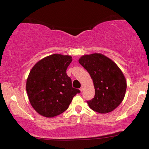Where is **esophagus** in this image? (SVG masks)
Returning <instances> with one entry per match:
<instances>
[{"label": "esophagus", "instance_id": "obj_1", "mask_svg": "<svg viewBox=\"0 0 149 149\" xmlns=\"http://www.w3.org/2000/svg\"><path fill=\"white\" fill-rule=\"evenodd\" d=\"M83 90H84V88H83V86H81V88H80V91H81V92H82V91H83Z\"/></svg>", "mask_w": 149, "mask_h": 149}]
</instances>
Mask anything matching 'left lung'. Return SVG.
<instances>
[{"mask_svg":"<svg viewBox=\"0 0 149 149\" xmlns=\"http://www.w3.org/2000/svg\"><path fill=\"white\" fill-rule=\"evenodd\" d=\"M79 63L89 73L95 97L87 101L90 108L101 114L111 112L124 99L127 81L116 63L100 53L81 56Z\"/></svg>","mask_w":149,"mask_h":149,"instance_id":"8db88e82","label":"left lung"}]
</instances>
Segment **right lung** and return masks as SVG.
Instances as JSON below:
<instances>
[{
  "label": "right lung",
  "instance_id": "obj_1",
  "mask_svg": "<svg viewBox=\"0 0 149 149\" xmlns=\"http://www.w3.org/2000/svg\"><path fill=\"white\" fill-rule=\"evenodd\" d=\"M72 56L54 54L38 61L31 70L26 91L31 105L40 115L52 118L68 109L75 95L66 69Z\"/></svg>",
  "mask_w": 149,
  "mask_h": 149
}]
</instances>
